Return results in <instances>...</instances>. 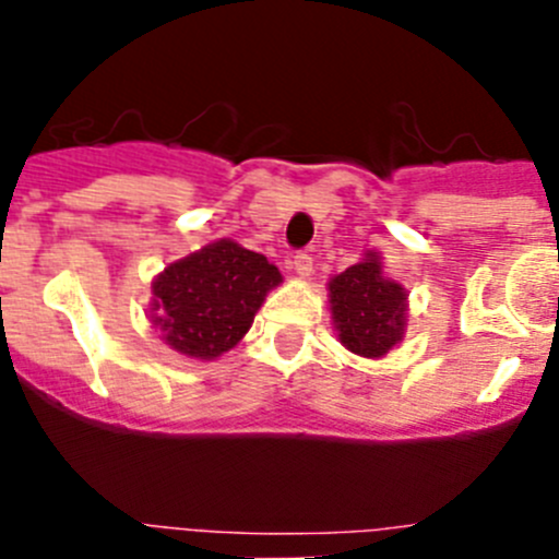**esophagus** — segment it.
<instances>
[{"instance_id": "1", "label": "esophagus", "mask_w": 559, "mask_h": 559, "mask_svg": "<svg viewBox=\"0 0 559 559\" xmlns=\"http://www.w3.org/2000/svg\"><path fill=\"white\" fill-rule=\"evenodd\" d=\"M290 265H294L296 276H302V280H305V276L313 274V257H310V254H296L294 263H290Z\"/></svg>"}]
</instances>
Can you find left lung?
Returning a JSON list of instances; mask_svg holds the SVG:
<instances>
[{
    "label": "left lung",
    "instance_id": "left-lung-1",
    "mask_svg": "<svg viewBox=\"0 0 559 559\" xmlns=\"http://www.w3.org/2000/svg\"><path fill=\"white\" fill-rule=\"evenodd\" d=\"M328 305L338 341L360 358H383L406 335L408 290L383 274V257L374 249L330 276Z\"/></svg>",
    "mask_w": 559,
    "mask_h": 559
}]
</instances>
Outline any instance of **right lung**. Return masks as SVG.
Listing matches in <instances>:
<instances>
[{"label":"right lung","mask_w":559,"mask_h":559,"mask_svg":"<svg viewBox=\"0 0 559 559\" xmlns=\"http://www.w3.org/2000/svg\"><path fill=\"white\" fill-rule=\"evenodd\" d=\"M283 274L269 257L221 237L167 265L151 283V322L173 353L215 360L249 333Z\"/></svg>","instance_id":"add662e5"}]
</instances>
